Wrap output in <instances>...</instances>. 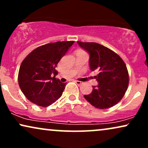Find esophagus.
<instances>
[{"label":"esophagus","instance_id":"34e87169","mask_svg":"<svg viewBox=\"0 0 148 148\" xmlns=\"http://www.w3.org/2000/svg\"><path fill=\"white\" fill-rule=\"evenodd\" d=\"M75 83L78 85V86H81V85L83 84V83L81 82V81H75Z\"/></svg>","mask_w":148,"mask_h":148}]
</instances>
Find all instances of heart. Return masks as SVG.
<instances>
[{
	"label": "heart",
	"instance_id": "b5f03b06",
	"mask_svg": "<svg viewBox=\"0 0 148 148\" xmlns=\"http://www.w3.org/2000/svg\"><path fill=\"white\" fill-rule=\"evenodd\" d=\"M79 51H82V50H79Z\"/></svg>",
	"mask_w": 148,
	"mask_h": 148
}]
</instances>
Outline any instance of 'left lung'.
<instances>
[{
	"mask_svg": "<svg viewBox=\"0 0 148 148\" xmlns=\"http://www.w3.org/2000/svg\"><path fill=\"white\" fill-rule=\"evenodd\" d=\"M81 48L90 54L91 71L98 73L95 76L97 86H92L90 94L85 99L100 109H106L117 104L126 92L129 85L127 66L116 53L95 42H77Z\"/></svg>",
	"mask_w": 148,
	"mask_h": 148,
	"instance_id": "obj_1",
	"label": "left lung"
}]
</instances>
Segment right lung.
<instances>
[{"label": "right lung", "mask_w": 148, "mask_h": 148, "mask_svg": "<svg viewBox=\"0 0 148 148\" xmlns=\"http://www.w3.org/2000/svg\"><path fill=\"white\" fill-rule=\"evenodd\" d=\"M74 42H56L40 46L22 61L18 71V85L32 103L47 107L62 96L66 83L56 78L58 73L56 67Z\"/></svg>", "instance_id": "right-lung-1"}]
</instances>
